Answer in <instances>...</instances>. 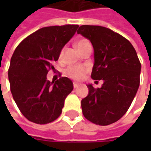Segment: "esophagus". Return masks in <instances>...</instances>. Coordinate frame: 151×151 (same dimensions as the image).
Instances as JSON below:
<instances>
[{
  "mask_svg": "<svg viewBox=\"0 0 151 151\" xmlns=\"http://www.w3.org/2000/svg\"><path fill=\"white\" fill-rule=\"evenodd\" d=\"M78 86V84L76 83V82H73V88H77Z\"/></svg>",
  "mask_w": 151,
  "mask_h": 151,
  "instance_id": "obj_1",
  "label": "esophagus"
}]
</instances>
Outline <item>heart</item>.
<instances>
[{
  "instance_id": "heart-1",
  "label": "heart",
  "mask_w": 151,
  "mask_h": 151,
  "mask_svg": "<svg viewBox=\"0 0 151 151\" xmlns=\"http://www.w3.org/2000/svg\"><path fill=\"white\" fill-rule=\"evenodd\" d=\"M88 43L89 42L86 40H81L76 43V46L78 47V49L80 50L85 46L86 43ZM87 70H88V69L84 65L72 66V67H69V68L67 69L66 74L71 78L78 80V79L82 78V77L85 75L86 72H87Z\"/></svg>"
}]
</instances>
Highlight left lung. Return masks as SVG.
<instances>
[{
	"label": "left lung",
	"mask_w": 151,
	"mask_h": 151,
	"mask_svg": "<svg viewBox=\"0 0 151 151\" xmlns=\"http://www.w3.org/2000/svg\"><path fill=\"white\" fill-rule=\"evenodd\" d=\"M77 32L94 47L91 78L104 81L101 88L87 85L89 94L82 99V113L95 124H111L126 113L139 87L138 56L129 40L108 28L82 25Z\"/></svg>",
	"instance_id": "left-lung-1"
}]
</instances>
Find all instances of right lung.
Segmentation results:
<instances>
[{
	"label": "right lung",
	"mask_w": 151,
	"mask_h": 151,
	"mask_svg": "<svg viewBox=\"0 0 151 151\" xmlns=\"http://www.w3.org/2000/svg\"><path fill=\"white\" fill-rule=\"evenodd\" d=\"M78 27L68 24L41 28L25 38L12 56L8 71L12 95L22 114L33 123L45 124L56 120L73 89L68 78L51 82L47 74L54 69L52 63Z\"/></svg>",
	"instance_id": "obj_1"
}]
</instances>
